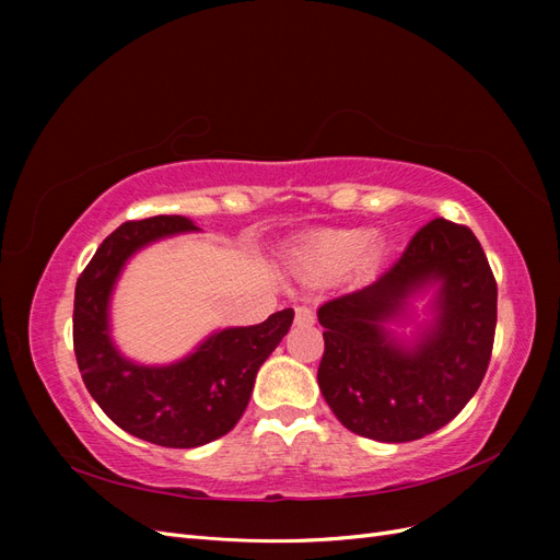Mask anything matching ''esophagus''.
<instances>
[{
	"mask_svg": "<svg viewBox=\"0 0 560 560\" xmlns=\"http://www.w3.org/2000/svg\"><path fill=\"white\" fill-rule=\"evenodd\" d=\"M294 322L301 327H311L315 322V311L311 306H299L294 313Z\"/></svg>",
	"mask_w": 560,
	"mask_h": 560,
	"instance_id": "1",
	"label": "esophagus"
}]
</instances>
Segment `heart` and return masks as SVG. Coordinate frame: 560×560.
Here are the masks:
<instances>
[{
  "mask_svg": "<svg viewBox=\"0 0 560 560\" xmlns=\"http://www.w3.org/2000/svg\"><path fill=\"white\" fill-rule=\"evenodd\" d=\"M371 247L369 231H329L306 241L299 249V264L311 276L331 278L358 266Z\"/></svg>",
  "mask_w": 560,
  "mask_h": 560,
  "instance_id": "1",
  "label": "heart"
}]
</instances>
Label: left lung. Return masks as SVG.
I'll list each match as a JSON object with an SVG mask.
<instances>
[{
    "instance_id": "obj_1",
    "label": "left lung",
    "mask_w": 560,
    "mask_h": 560,
    "mask_svg": "<svg viewBox=\"0 0 560 560\" xmlns=\"http://www.w3.org/2000/svg\"><path fill=\"white\" fill-rule=\"evenodd\" d=\"M432 281L435 325L416 349H401L382 325ZM317 317V383L334 416L354 434L404 444L444 428L479 389L495 341L498 282L477 235L436 217L374 284L327 301Z\"/></svg>"
}]
</instances>
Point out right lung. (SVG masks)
Instances as JSON below:
<instances>
[{"label":"right lung","instance_id":"obj_1","mask_svg":"<svg viewBox=\"0 0 560 560\" xmlns=\"http://www.w3.org/2000/svg\"><path fill=\"white\" fill-rule=\"evenodd\" d=\"M196 231L186 217L159 214L109 233L77 280L74 354L91 397L118 428L167 448H196L233 430L245 413L259 366L290 331L294 311L261 325L212 334L171 366L124 360L109 338V294L126 259L147 243Z\"/></svg>","mask_w":560,"mask_h":560}]
</instances>
